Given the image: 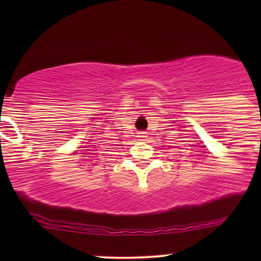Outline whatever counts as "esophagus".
<instances>
[{
  "label": "esophagus",
  "mask_w": 261,
  "mask_h": 261,
  "mask_svg": "<svg viewBox=\"0 0 261 261\" xmlns=\"http://www.w3.org/2000/svg\"><path fill=\"white\" fill-rule=\"evenodd\" d=\"M137 137H140V139H143V137H146V133H143V131H140V133H137Z\"/></svg>",
  "instance_id": "obj_1"
}]
</instances>
